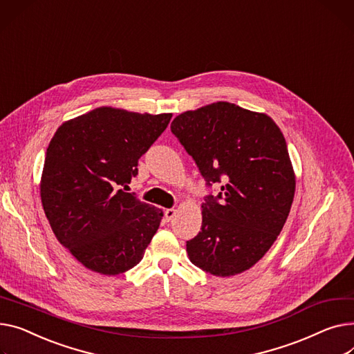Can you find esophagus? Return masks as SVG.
<instances>
[{
  "instance_id": "34e87169",
  "label": "esophagus",
  "mask_w": 354,
  "mask_h": 354,
  "mask_svg": "<svg viewBox=\"0 0 354 354\" xmlns=\"http://www.w3.org/2000/svg\"><path fill=\"white\" fill-rule=\"evenodd\" d=\"M175 215H176V209H167V210H165V219H167L168 222L172 221L175 218Z\"/></svg>"
}]
</instances>
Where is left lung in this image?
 Listing matches in <instances>:
<instances>
[{
    "label": "left lung",
    "instance_id": "left-lung-1",
    "mask_svg": "<svg viewBox=\"0 0 354 354\" xmlns=\"http://www.w3.org/2000/svg\"><path fill=\"white\" fill-rule=\"evenodd\" d=\"M171 129L207 185H222L202 203L201 232L186 242L191 262L221 277L250 269L277 239L295 198L283 133L269 115L223 101L178 115Z\"/></svg>",
    "mask_w": 354,
    "mask_h": 354
}]
</instances>
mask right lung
I'll use <instances>...</instances> for the list:
<instances>
[{
    "mask_svg": "<svg viewBox=\"0 0 354 354\" xmlns=\"http://www.w3.org/2000/svg\"><path fill=\"white\" fill-rule=\"evenodd\" d=\"M172 113L100 106L65 121L46 148L41 202L58 242L86 269L106 276L136 266L163 212L127 192L138 159Z\"/></svg>",
    "mask_w": 354,
    "mask_h": 354,
    "instance_id": "right-lung-1",
    "label": "right lung"
}]
</instances>
